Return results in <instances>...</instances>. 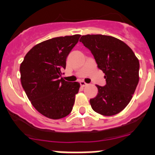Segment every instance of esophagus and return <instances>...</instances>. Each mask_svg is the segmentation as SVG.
<instances>
[{
	"label": "esophagus",
	"mask_w": 155,
	"mask_h": 155,
	"mask_svg": "<svg viewBox=\"0 0 155 155\" xmlns=\"http://www.w3.org/2000/svg\"><path fill=\"white\" fill-rule=\"evenodd\" d=\"M80 85H81V87H85V86L88 85V84H86L84 81H80Z\"/></svg>",
	"instance_id": "esophagus-1"
}]
</instances>
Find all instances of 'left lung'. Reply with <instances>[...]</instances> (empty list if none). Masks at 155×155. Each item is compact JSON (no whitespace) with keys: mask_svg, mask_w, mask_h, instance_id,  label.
Segmentation results:
<instances>
[{"mask_svg":"<svg viewBox=\"0 0 155 155\" xmlns=\"http://www.w3.org/2000/svg\"><path fill=\"white\" fill-rule=\"evenodd\" d=\"M80 41L93 54L106 81L103 87L97 85V95L90 99L92 108L105 116L120 113L130 102L139 82V60L129 46L113 36L85 35Z\"/></svg>","mask_w":155,"mask_h":155,"instance_id":"obj_1","label":"left lung"}]
</instances>
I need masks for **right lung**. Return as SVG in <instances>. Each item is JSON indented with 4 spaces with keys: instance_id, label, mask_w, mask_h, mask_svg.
<instances>
[{
    "instance_id": "1",
    "label": "right lung",
    "mask_w": 155,
    "mask_h": 155,
    "mask_svg": "<svg viewBox=\"0 0 155 155\" xmlns=\"http://www.w3.org/2000/svg\"><path fill=\"white\" fill-rule=\"evenodd\" d=\"M80 35L45 41L33 47L20 65L21 84L31 103L44 116L59 120L71 112L80 83L62 78L66 59Z\"/></svg>"
}]
</instances>
